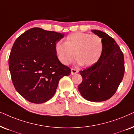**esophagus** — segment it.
I'll return each mask as SVG.
<instances>
[{"label": "esophagus", "instance_id": "34e87169", "mask_svg": "<svg viewBox=\"0 0 134 134\" xmlns=\"http://www.w3.org/2000/svg\"><path fill=\"white\" fill-rule=\"evenodd\" d=\"M78 72V70H76V69H71V74H72V75H74L75 74H77Z\"/></svg>", "mask_w": 134, "mask_h": 134}]
</instances>
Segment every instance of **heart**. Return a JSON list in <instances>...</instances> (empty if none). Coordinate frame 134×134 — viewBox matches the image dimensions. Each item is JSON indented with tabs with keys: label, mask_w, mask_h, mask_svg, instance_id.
I'll use <instances>...</instances> for the list:
<instances>
[{
	"label": "heart",
	"mask_w": 134,
	"mask_h": 134,
	"mask_svg": "<svg viewBox=\"0 0 134 134\" xmlns=\"http://www.w3.org/2000/svg\"><path fill=\"white\" fill-rule=\"evenodd\" d=\"M103 48L101 37L80 32L69 35L65 43L58 42L55 44L57 57L62 64L69 65L76 56L77 63L86 67H91L99 61Z\"/></svg>",
	"instance_id": "obj_1"
}]
</instances>
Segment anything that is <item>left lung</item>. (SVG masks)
Wrapping results in <instances>:
<instances>
[{"label": "left lung", "mask_w": 134, "mask_h": 134, "mask_svg": "<svg viewBox=\"0 0 134 134\" xmlns=\"http://www.w3.org/2000/svg\"><path fill=\"white\" fill-rule=\"evenodd\" d=\"M91 31L102 39V54L95 65L80 71L83 81L78 86V90L87 100L102 102L115 94L122 81L124 55L116 42L108 34L98 30Z\"/></svg>", "instance_id": "1"}]
</instances>
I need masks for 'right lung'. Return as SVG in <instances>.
Returning a JSON list of instances; mask_svg holds the SVG:
<instances>
[{
    "mask_svg": "<svg viewBox=\"0 0 134 134\" xmlns=\"http://www.w3.org/2000/svg\"><path fill=\"white\" fill-rule=\"evenodd\" d=\"M64 34L34 27L14 43L8 59L12 82L17 92L32 103L49 100L59 81L71 69L59 60L55 44Z\"/></svg>",
    "mask_w": 134,
    "mask_h": 134,
    "instance_id": "obj_1",
    "label": "right lung"
}]
</instances>
